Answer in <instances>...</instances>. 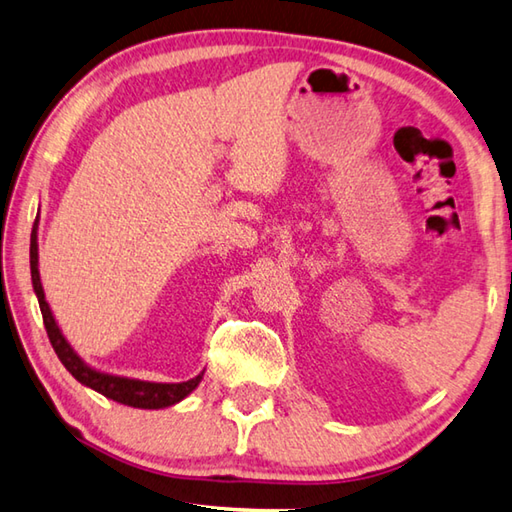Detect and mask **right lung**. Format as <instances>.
Masks as SVG:
<instances>
[{
	"label": "right lung",
	"instance_id": "obj_1",
	"mask_svg": "<svg viewBox=\"0 0 512 512\" xmlns=\"http://www.w3.org/2000/svg\"><path fill=\"white\" fill-rule=\"evenodd\" d=\"M31 280H33V291L37 295V302H40L44 327H46V333H49L51 345L55 353H58L62 365L67 367L69 374L76 378L78 383L94 389V392L102 396L111 398V401L123 403L129 407H138V410H163V407L181 403L183 398L190 396L201 383L203 371L199 376L185 380V383H150V380L107 374V371H100L96 367L87 365V362L78 356V351L69 345V340L64 338L62 329L53 318L51 306L44 297L40 271H37V221L31 232Z\"/></svg>",
	"mask_w": 512,
	"mask_h": 512
}]
</instances>
